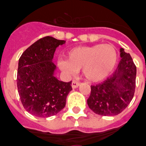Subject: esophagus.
I'll return each instance as SVG.
<instances>
[{"mask_svg":"<svg viewBox=\"0 0 146 146\" xmlns=\"http://www.w3.org/2000/svg\"><path fill=\"white\" fill-rule=\"evenodd\" d=\"M79 85H80V82H78V81H76V80H73V82H72V86L73 88H76L78 87Z\"/></svg>","mask_w":146,"mask_h":146,"instance_id":"esophagus-1","label":"esophagus"}]
</instances>
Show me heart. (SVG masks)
<instances>
[{
    "label": "heart",
    "mask_w": 146,
    "mask_h": 146,
    "mask_svg": "<svg viewBox=\"0 0 146 146\" xmlns=\"http://www.w3.org/2000/svg\"><path fill=\"white\" fill-rule=\"evenodd\" d=\"M117 51L111 44H95L72 48L67 53V60H59V68L73 74L82 68V74L91 82L106 79L117 63Z\"/></svg>",
    "instance_id": "1"
}]
</instances>
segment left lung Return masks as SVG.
Wrapping results in <instances>:
<instances>
[{"instance_id": "1", "label": "left lung", "mask_w": 146, "mask_h": 146, "mask_svg": "<svg viewBox=\"0 0 146 146\" xmlns=\"http://www.w3.org/2000/svg\"><path fill=\"white\" fill-rule=\"evenodd\" d=\"M121 60L110 78L91 86L88 106L100 115L113 116L125 109L133 98L135 89L136 67L131 55L120 48Z\"/></svg>"}]
</instances>
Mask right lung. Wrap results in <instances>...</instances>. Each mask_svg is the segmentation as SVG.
<instances>
[{
  "label": "right lung",
  "instance_id": "right-lung-1",
  "mask_svg": "<svg viewBox=\"0 0 146 146\" xmlns=\"http://www.w3.org/2000/svg\"><path fill=\"white\" fill-rule=\"evenodd\" d=\"M65 40L47 36L27 48L19 59L17 90L24 108L33 115L48 118L65 106L72 82L59 81L54 76V54Z\"/></svg>",
  "mask_w": 146,
  "mask_h": 146
}]
</instances>
